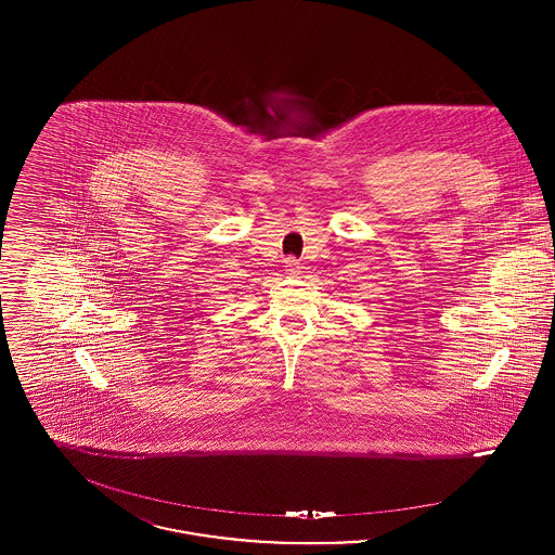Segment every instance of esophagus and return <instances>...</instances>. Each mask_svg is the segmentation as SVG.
<instances>
[{
  "label": "esophagus",
  "mask_w": 555,
  "mask_h": 555,
  "mask_svg": "<svg viewBox=\"0 0 555 555\" xmlns=\"http://www.w3.org/2000/svg\"><path fill=\"white\" fill-rule=\"evenodd\" d=\"M287 266H289L291 274H297V272H299V270H297V262H295L293 258H289V260H287Z\"/></svg>",
  "instance_id": "obj_1"
}]
</instances>
